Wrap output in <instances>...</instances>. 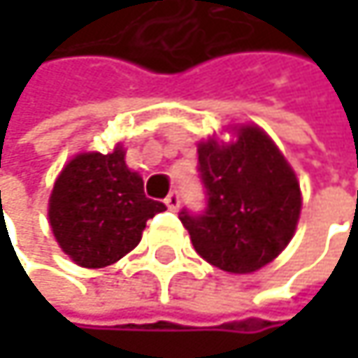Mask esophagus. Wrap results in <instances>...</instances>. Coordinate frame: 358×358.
<instances>
[{"label": "esophagus", "instance_id": "1", "mask_svg": "<svg viewBox=\"0 0 358 358\" xmlns=\"http://www.w3.org/2000/svg\"><path fill=\"white\" fill-rule=\"evenodd\" d=\"M166 205H168V209L170 211H176L180 207V192L178 190H172L168 196H166Z\"/></svg>", "mask_w": 358, "mask_h": 358}]
</instances>
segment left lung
<instances>
[{
	"label": "left lung",
	"instance_id": "left-lung-1",
	"mask_svg": "<svg viewBox=\"0 0 358 358\" xmlns=\"http://www.w3.org/2000/svg\"><path fill=\"white\" fill-rule=\"evenodd\" d=\"M199 176L207 207L203 213L182 209L180 222L207 263L250 273L286 249L301 215V186L259 126H243L230 145L199 143Z\"/></svg>",
	"mask_w": 358,
	"mask_h": 358
}]
</instances>
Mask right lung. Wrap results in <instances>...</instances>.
<instances>
[{
	"instance_id": "right-lung-1",
	"label": "right lung",
	"mask_w": 358,
	"mask_h": 358,
	"mask_svg": "<svg viewBox=\"0 0 358 358\" xmlns=\"http://www.w3.org/2000/svg\"><path fill=\"white\" fill-rule=\"evenodd\" d=\"M126 151L78 153L66 164L49 196V224L62 250L80 267L120 261L141 243L147 220L166 205L147 199L143 178L128 170Z\"/></svg>"
}]
</instances>
